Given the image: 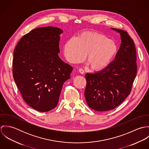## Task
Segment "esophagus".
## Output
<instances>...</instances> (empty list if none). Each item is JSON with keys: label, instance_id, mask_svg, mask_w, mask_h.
<instances>
[{"label": "esophagus", "instance_id": "34e87169", "mask_svg": "<svg viewBox=\"0 0 149 149\" xmlns=\"http://www.w3.org/2000/svg\"><path fill=\"white\" fill-rule=\"evenodd\" d=\"M79 72H80L81 74H84V70H83V69H81V68L79 69Z\"/></svg>", "mask_w": 149, "mask_h": 149}]
</instances>
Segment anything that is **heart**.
I'll use <instances>...</instances> for the list:
<instances>
[{
	"instance_id": "1",
	"label": "heart",
	"mask_w": 149,
	"mask_h": 149,
	"mask_svg": "<svg viewBox=\"0 0 149 149\" xmlns=\"http://www.w3.org/2000/svg\"><path fill=\"white\" fill-rule=\"evenodd\" d=\"M119 52L118 45L106 36L86 31L69 40L64 46L65 56L71 63L82 62L85 57L91 69L101 71L110 65Z\"/></svg>"
}]
</instances>
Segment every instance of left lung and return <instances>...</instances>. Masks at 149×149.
<instances>
[{"label": "left lung", "mask_w": 149, "mask_h": 149, "mask_svg": "<svg viewBox=\"0 0 149 149\" xmlns=\"http://www.w3.org/2000/svg\"><path fill=\"white\" fill-rule=\"evenodd\" d=\"M111 29L120 33L122 40L115 60L103 70L85 74L86 103L97 111H109L119 106L130 94L137 72L133 40L126 31Z\"/></svg>", "instance_id": "8db88e82"}]
</instances>
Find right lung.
Masks as SVG:
<instances>
[{
  "label": "right lung",
  "mask_w": 149,
  "mask_h": 149,
  "mask_svg": "<svg viewBox=\"0 0 149 149\" xmlns=\"http://www.w3.org/2000/svg\"><path fill=\"white\" fill-rule=\"evenodd\" d=\"M55 27L32 30L14 51L13 74L24 102L40 112L57 106L64 83L73 68L59 57L60 36Z\"/></svg>",
  "instance_id": "right-lung-1"
}]
</instances>
